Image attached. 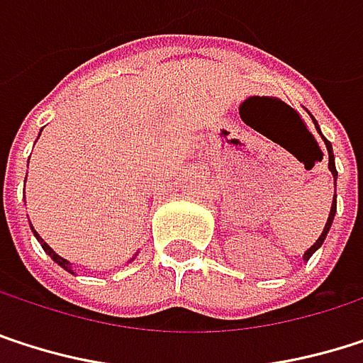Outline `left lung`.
<instances>
[{
	"label": "left lung",
	"mask_w": 363,
	"mask_h": 363,
	"mask_svg": "<svg viewBox=\"0 0 363 363\" xmlns=\"http://www.w3.org/2000/svg\"><path fill=\"white\" fill-rule=\"evenodd\" d=\"M313 118V116H311ZM313 122H315V118H313ZM315 128H317V133L321 135V130H319V124L315 122ZM321 139H323V143H325V147H328V169H330V173H332V177H334V203H332V207H330V216H328V222H325V226H323V230H321V235H319V239L304 252V260H308L321 245H323V241H325V237H328V233H330V226H332V222H334V216H336V177H338V171H336V164H334V152H332V143L321 135Z\"/></svg>",
	"instance_id": "1"
}]
</instances>
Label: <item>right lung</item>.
<instances>
[{
    "mask_svg": "<svg viewBox=\"0 0 363 363\" xmlns=\"http://www.w3.org/2000/svg\"><path fill=\"white\" fill-rule=\"evenodd\" d=\"M25 182H27V177H25ZM31 230H33V226H31ZM33 235H35V239H38V241L42 243V250H44V252H46V254H48V256H50V258H52V260H55V262H57V264H59L61 269H65L67 272L76 274V272H74V267H72V262H69V260L61 258V256H59V254H57V252H55V250H52V247H50L48 243H44V239H42V237H40V235H38L35 230H33ZM135 258H137V254H135V256H133V258H130L128 262H133Z\"/></svg>",
    "mask_w": 363,
    "mask_h": 363,
    "instance_id": "obj_1",
    "label": "right lung"
}]
</instances>
